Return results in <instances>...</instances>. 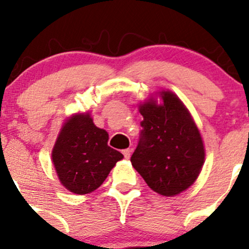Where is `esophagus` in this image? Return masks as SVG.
Returning <instances> with one entry per match:
<instances>
[{"label": "esophagus", "instance_id": "34e87169", "mask_svg": "<svg viewBox=\"0 0 249 249\" xmlns=\"http://www.w3.org/2000/svg\"><path fill=\"white\" fill-rule=\"evenodd\" d=\"M131 152H132V150L131 148H126V150H123V154H124L125 159H128L131 157Z\"/></svg>", "mask_w": 249, "mask_h": 249}]
</instances>
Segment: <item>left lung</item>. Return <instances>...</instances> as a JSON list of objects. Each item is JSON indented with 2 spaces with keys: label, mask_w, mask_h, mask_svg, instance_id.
Returning a JSON list of instances; mask_svg holds the SVG:
<instances>
[{
  "label": "left lung",
  "mask_w": 249,
  "mask_h": 249,
  "mask_svg": "<svg viewBox=\"0 0 249 249\" xmlns=\"http://www.w3.org/2000/svg\"><path fill=\"white\" fill-rule=\"evenodd\" d=\"M159 93L161 104L150 98L139 107L142 130L131 162L151 190L173 196L198 178L205 148L184 103L171 91Z\"/></svg>",
  "instance_id": "left-lung-1"
}]
</instances>
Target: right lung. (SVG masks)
<instances>
[{"instance_id":"add662e5","label":"right lung","mask_w":249,"mask_h":249,"mask_svg":"<svg viewBox=\"0 0 249 249\" xmlns=\"http://www.w3.org/2000/svg\"><path fill=\"white\" fill-rule=\"evenodd\" d=\"M108 134L93 124L90 113L71 116L63 125L53 162L61 184L75 194H88L104 182L124 156L107 145Z\"/></svg>"}]
</instances>
